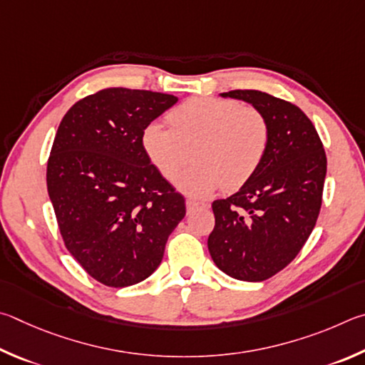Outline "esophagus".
<instances>
[{"instance_id":"1","label":"esophagus","mask_w":365,"mask_h":365,"mask_svg":"<svg viewBox=\"0 0 365 365\" xmlns=\"http://www.w3.org/2000/svg\"><path fill=\"white\" fill-rule=\"evenodd\" d=\"M186 207H187V210L190 212V210H195V208H207L208 203L194 200V199H187V200H186Z\"/></svg>"}]
</instances>
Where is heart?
I'll return each instance as SVG.
<instances>
[{
  "instance_id": "heart-1",
  "label": "heart",
  "mask_w": 365,
  "mask_h": 365,
  "mask_svg": "<svg viewBox=\"0 0 365 365\" xmlns=\"http://www.w3.org/2000/svg\"><path fill=\"white\" fill-rule=\"evenodd\" d=\"M170 130L147 125L140 145L149 162L168 181L190 162L195 165L178 179L190 197H207L221 186L239 189L257 175L271 143L266 115L232 99L192 98L166 115Z\"/></svg>"
}]
</instances>
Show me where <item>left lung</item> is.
Returning <instances> with one entry per match:
<instances>
[{
  "label": "left lung",
  "mask_w": 365,
  "mask_h": 365,
  "mask_svg": "<svg viewBox=\"0 0 365 365\" xmlns=\"http://www.w3.org/2000/svg\"><path fill=\"white\" fill-rule=\"evenodd\" d=\"M222 98L245 101L266 115L271 143L261 168L239 192L213 202L208 250L227 276L261 282L295 259L316 226L327 157L302 108L257 89Z\"/></svg>",
  "instance_id": "obj_1"
}]
</instances>
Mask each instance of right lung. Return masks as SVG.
Returning a JSON list of instances; mask_svg holds the SVG:
<instances>
[{
  "label": "right lung",
  "instance_id": "obj_1",
  "mask_svg": "<svg viewBox=\"0 0 365 365\" xmlns=\"http://www.w3.org/2000/svg\"><path fill=\"white\" fill-rule=\"evenodd\" d=\"M176 96L107 88L68 108L57 128L46 182L70 255L107 287H130L162 263L186 215L184 197L145 157L140 134Z\"/></svg>",
  "mask_w": 365,
  "mask_h": 365
}]
</instances>
